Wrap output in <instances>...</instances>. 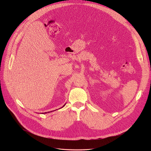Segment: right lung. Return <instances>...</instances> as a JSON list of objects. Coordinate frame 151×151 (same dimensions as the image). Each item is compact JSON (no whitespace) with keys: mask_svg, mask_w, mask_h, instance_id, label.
<instances>
[{"mask_svg":"<svg viewBox=\"0 0 151 151\" xmlns=\"http://www.w3.org/2000/svg\"><path fill=\"white\" fill-rule=\"evenodd\" d=\"M65 105H66V104H64L61 107V108H63V107L64 106H65ZM56 110H57V109H56ZM51 112H52V111H51ZM48 112L49 113V112ZM44 114H47V112H45V113H44Z\"/></svg>","mask_w":151,"mask_h":151,"instance_id":"obj_1","label":"right lung"}]
</instances>
